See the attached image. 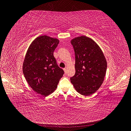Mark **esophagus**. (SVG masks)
Segmentation results:
<instances>
[{
	"label": "esophagus",
	"instance_id": "obj_1",
	"mask_svg": "<svg viewBox=\"0 0 131 131\" xmlns=\"http://www.w3.org/2000/svg\"><path fill=\"white\" fill-rule=\"evenodd\" d=\"M63 70H64L65 73H67V68H64V69H63Z\"/></svg>",
	"mask_w": 131,
	"mask_h": 131
}]
</instances>
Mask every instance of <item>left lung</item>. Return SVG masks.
Segmentation results:
<instances>
[{
  "label": "left lung",
  "instance_id": "left-lung-1",
  "mask_svg": "<svg viewBox=\"0 0 131 131\" xmlns=\"http://www.w3.org/2000/svg\"><path fill=\"white\" fill-rule=\"evenodd\" d=\"M75 54V74L70 81L78 93L88 96L100 89L104 80L107 62L93 39L80 36L70 41Z\"/></svg>",
  "mask_w": 131,
  "mask_h": 131
}]
</instances>
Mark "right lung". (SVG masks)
<instances>
[{"label": "right lung", "instance_id": "1", "mask_svg": "<svg viewBox=\"0 0 131 131\" xmlns=\"http://www.w3.org/2000/svg\"><path fill=\"white\" fill-rule=\"evenodd\" d=\"M59 41L45 35L35 38L28 49L23 63V73L28 84L43 96L54 92L64 74L53 56Z\"/></svg>", "mask_w": 131, "mask_h": 131}]
</instances>
